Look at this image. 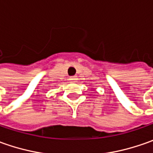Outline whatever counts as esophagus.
<instances>
[{
    "mask_svg": "<svg viewBox=\"0 0 153 153\" xmlns=\"http://www.w3.org/2000/svg\"><path fill=\"white\" fill-rule=\"evenodd\" d=\"M70 80H71V82H76V76H71V77H70Z\"/></svg>",
    "mask_w": 153,
    "mask_h": 153,
    "instance_id": "34e87169",
    "label": "esophagus"
}]
</instances>
